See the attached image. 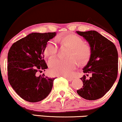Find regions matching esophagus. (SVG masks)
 I'll return each mask as SVG.
<instances>
[{"instance_id":"1","label":"esophagus","mask_w":122,"mask_h":122,"mask_svg":"<svg viewBox=\"0 0 122 122\" xmlns=\"http://www.w3.org/2000/svg\"><path fill=\"white\" fill-rule=\"evenodd\" d=\"M65 78H66V79L68 80V81H73V78H71V77H69V76H64Z\"/></svg>"}]
</instances>
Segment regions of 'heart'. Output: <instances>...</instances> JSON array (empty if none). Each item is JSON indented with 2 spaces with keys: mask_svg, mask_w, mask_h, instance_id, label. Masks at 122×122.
Segmentation results:
<instances>
[{
  "mask_svg": "<svg viewBox=\"0 0 122 122\" xmlns=\"http://www.w3.org/2000/svg\"><path fill=\"white\" fill-rule=\"evenodd\" d=\"M58 41L73 48L71 56H74L81 64L86 63L89 59L91 51L87 46L84 44L82 38L78 35L68 34L61 38H58ZM58 46L56 41H48L44 49V54L46 57L51 58L56 56ZM76 61L74 58L63 59L55 58L49 61L50 71L53 75L59 76H69L75 69Z\"/></svg>",
  "mask_w": 122,
  "mask_h": 122,
  "instance_id": "b5f03b06",
  "label": "heart"
}]
</instances>
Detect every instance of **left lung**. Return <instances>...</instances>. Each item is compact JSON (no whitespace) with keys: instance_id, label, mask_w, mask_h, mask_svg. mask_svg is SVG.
<instances>
[{"instance_id":"8db88e82","label":"left lung","mask_w":122,"mask_h":122,"mask_svg":"<svg viewBox=\"0 0 122 122\" xmlns=\"http://www.w3.org/2000/svg\"><path fill=\"white\" fill-rule=\"evenodd\" d=\"M76 33L89 43L91 56L83 71L84 73L92 74L89 79H86V76L81 78L83 88L76 92L86 100L99 99L111 89L117 78V49L112 41L97 31H76Z\"/></svg>"}]
</instances>
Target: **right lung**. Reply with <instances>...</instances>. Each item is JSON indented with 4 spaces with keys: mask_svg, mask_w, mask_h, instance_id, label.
<instances>
[{
    "mask_svg": "<svg viewBox=\"0 0 122 122\" xmlns=\"http://www.w3.org/2000/svg\"><path fill=\"white\" fill-rule=\"evenodd\" d=\"M54 33H31L14 43L8 54V80L15 92L25 101L38 102L51 91L55 78L38 76L48 68L44 60L47 42Z\"/></svg>",
    "mask_w": 122,
    "mask_h": 122,
    "instance_id": "add662e5",
    "label": "right lung"
}]
</instances>
